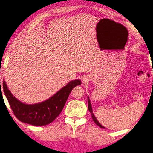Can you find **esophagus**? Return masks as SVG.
I'll list each match as a JSON object with an SVG mask.
<instances>
[{"label": "esophagus", "mask_w": 153, "mask_h": 153, "mask_svg": "<svg viewBox=\"0 0 153 153\" xmlns=\"http://www.w3.org/2000/svg\"><path fill=\"white\" fill-rule=\"evenodd\" d=\"M86 82H88V79L87 77H84L82 79V82L83 83H86Z\"/></svg>", "instance_id": "obj_1"}]
</instances>
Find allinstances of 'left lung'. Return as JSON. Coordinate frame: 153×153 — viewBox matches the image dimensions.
Returning <instances> with one entry per match:
<instances>
[{
  "label": "left lung",
  "mask_w": 153,
  "mask_h": 153,
  "mask_svg": "<svg viewBox=\"0 0 153 153\" xmlns=\"http://www.w3.org/2000/svg\"><path fill=\"white\" fill-rule=\"evenodd\" d=\"M88 111L89 112H91V116H92V118H93V119L94 120V122L95 123V124L96 125H97L98 126H99V127L100 128H106L105 126H103L102 125H100V124L99 123V121H98L97 118L95 117V116L93 114V109H92V106H91V101H90V99H89V97H88Z\"/></svg>",
  "instance_id": "8db88e82"
}]
</instances>
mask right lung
Returning a JSON list of instances; mask_svg holds the SVG:
<instances>
[{
	"mask_svg": "<svg viewBox=\"0 0 153 153\" xmlns=\"http://www.w3.org/2000/svg\"><path fill=\"white\" fill-rule=\"evenodd\" d=\"M81 84L80 80H74L45 101L28 105L13 97L4 80V93L13 113L20 121L34 126H44L52 123L61 112L73 88Z\"/></svg>",
	"mask_w": 153,
	"mask_h": 153,
	"instance_id": "right-lung-1",
	"label": "right lung"
}]
</instances>
